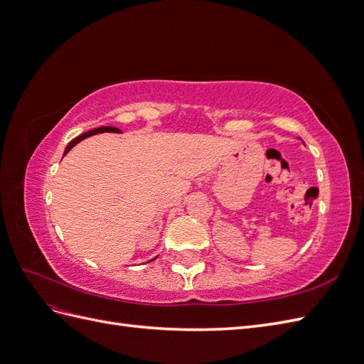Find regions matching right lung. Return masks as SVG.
Masks as SVG:
<instances>
[{
	"instance_id": "1",
	"label": "right lung",
	"mask_w": 364,
	"mask_h": 364,
	"mask_svg": "<svg viewBox=\"0 0 364 364\" xmlns=\"http://www.w3.org/2000/svg\"><path fill=\"white\" fill-rule=\"evenodd\" d=\"M103 132H115V134H118V132H121L119 129H117V127H109V126H105V127H98V129H94V130H90V132H85V134H82L80 136H77V138H74L70 144L67 146V149H65V153L63 155H67V153L77 144V142H80L82 139H85V138H87V136H91V135H95V134H103Z\"/></svg>"
}]
</instances>
